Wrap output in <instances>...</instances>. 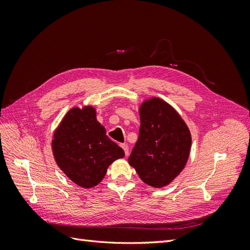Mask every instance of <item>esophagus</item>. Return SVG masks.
I'll list each match as a JSON object with an SVG mask.
<instances>
[{"label":"esophagus","mask_w":250,"mask_h":250,"mask_svg":"<svg viewBox=\"0 0 250 250\" xmlns=\"http://www.w3.org/2000/svg\"><path fill=\"white\" fill-rule=\"evenodd\" d=\"M121 147L123 148L124 152H125V155H128V154H129V148H128V146L126 145V144H121Z\"/></svg>","instance_id":"1"}]
</instances>
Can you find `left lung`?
I'll return each mask as SVG.
<instances>
[{
	"mask_svg": "<svg viewBox=\"0 0 250 250\" xmlns=\"http://www.w3.org/2000/svg\"><path fill=\"white\" fill-rule=\"evenodd\" d=\"M139 112V139L128 163L144 183L163 188L184 170L191 151V133L179 113L160 98L144 101Z\"/></svg>",
	"mask_w": 250,
	"mask_h": 250,
	"instance_id": "obj_1",
	"label": "left lung"
}]
</instances>
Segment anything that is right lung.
Segmentation results:
<instances>
[{
	"mask_svg": "<svg viewBox=\"0 0 250 250\" xmlns=\"http://www.w3.org/2000/svg\"><path fill=\"white\" fill-rule=\"evenodd\" d=\"M53 138V155L58 167L73 183L85 188L101 183L109 165L125 155L97 121L93 106L70 109Z\"/></svg>",
	"mask_w": 250,
	"mask_h": 250,
	"instance_id": "1",
	"label": "right lung"
}]
</instances>
